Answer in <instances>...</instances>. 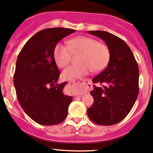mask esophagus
<instances>
[{"instance_id":"34e87169","label":"esophagus","mask_w":153,"mask_h":153,"mask_svg":"<svg viewBox=\"0 0 153 153\" xmlns=\"http://www.w3.org/2000/svg\"><path fill=\"white\" fill-rule=\"evenodd\" d=\"M70 83H73V84H80L83 85V86L88 87L89 88V86L91 85V83L88 79H84V80H71L70 81Z\"/></svg>"}]
</instances>
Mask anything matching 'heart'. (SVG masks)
Masks as SVG:
<instances>
[{
	"label": "heart",
	"instance_id": "1",
	"mask_svg": "<svg viewBox=\"0 0 153 153\" xmlns=\"http://www.w3.org/2000/svg\"><path fill=\"white\" fill-rule=\"evenodd\" d=\"M80 53L78 65H71L65 69L62 76L65 79H74L88 74L102 71L109 62L110 50L104 43L94 38L78 36L68 41V46L57 43L53 49V58L59 68H65L70 63L72 53Z\"/></svg>",
	"mask_w": 153,
	"mask_h": 153
}]
</instances>
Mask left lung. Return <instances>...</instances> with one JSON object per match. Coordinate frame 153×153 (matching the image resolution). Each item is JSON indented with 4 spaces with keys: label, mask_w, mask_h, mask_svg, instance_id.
Segmentation results:
<instances>
[{
    "label": "left lung",
    "mask_w": 153,
    "mask_h": 153,
    "mask_svg": "<svg viewBox=\"0 0 153 153\" xmlns=\"http://www.w3.org/2000/svg\"><path fill=\"white\" fill-rule=\"evenodd\" d=\"M88 33L105 42L110 57L107 68L92 80L102 86L94 85V103L87 114L98 125H114L127 116L137 100L139 67L131 48L120 38L102 30Z\"/></svg>",
    "instance_id": "obj_1"
}]
</instances>
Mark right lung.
I'll return each instance as SVG.
<instances>
[{
	"label": "right lung",
	"instance_id": "add662e5",
	"mask_svg": "<svg viewBox=\"0 0 153 153\" xmlns=\"http://www.w3.org/2000/svg\"><path fill=\"white\" fill-rule=\"evenodd\" d=\"M75 32L62 27L41 30L28 40L17 57L14 84L18 101L25 113L41 125L59 124L68 115L73 97L63 93L67 82L57 84L60 73L53 49Z\"/></svg>",
	"mask_w": 153,
	"mask_h": 153
}]
</instances>
